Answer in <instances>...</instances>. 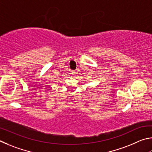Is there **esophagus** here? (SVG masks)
<instances>
[{"instance_id": "esophagus-1", "label": "esophagus", "mask_w": 152, "mask_h": 152, "mask_svg": "<svg viewBox=\"0 0 152 152\" xmlns=\"http://www.w3.org/2000/svg\"><path fill=\"white\" fill-rule=\"evenodd\" d=\"M75 71H72V75H75Z\"/></svg>"}]
</instances>
